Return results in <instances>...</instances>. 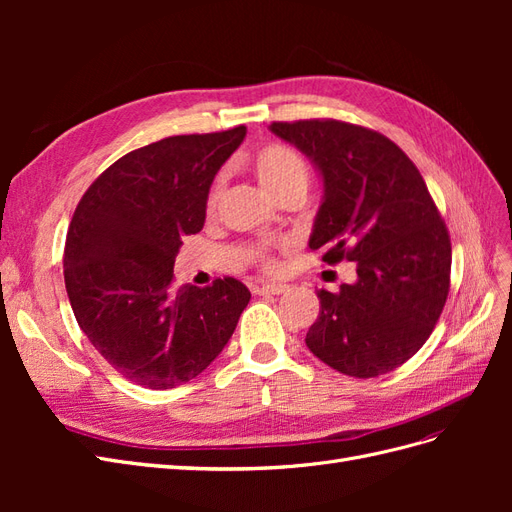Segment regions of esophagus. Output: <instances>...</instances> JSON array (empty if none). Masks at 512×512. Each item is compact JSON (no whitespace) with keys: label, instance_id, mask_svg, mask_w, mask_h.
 I'll list each match as a JSON object with an SVG mask.
<instances>
[{"label":"esophagus","instance_id":"obj_1","mask_svg":"<svg viewBox=\"0 0 512 512\" xmlns=\"http://www.w3.org/2000/svg\"><path fill=\"white\" fill-rule=\"evenodd\" d=\"M290 286L288 284H280V282H273V284H260L254 288V292L258 294H284L288 292Z\"/></svg>","mask_w":512,"mask_h":512}]
</instances>
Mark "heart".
<instances>
[{
	"label": "heart",
	"instance_id": "1",
	"mask_svg": "<svg viewBox=\"0 0 512 512\" xmlns=\"http://www.w3.org/2000/svg\"><path fill=\"white\" fill-rule=\"evenodd\" d=\"M254 173L262 188H265L273 198H280L292 190H307V183H309L307 162L299 156L297 151L280 143H269L256 153ZM220 192H222V179H215L207 196L209 211L218 207ZM252 258L260 267L275 269V258L271 256L267 245H254Z\"/></svg>",
	"mask_w": 512,
	"mask_h": 512
}]
</instances>
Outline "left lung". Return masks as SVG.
<instances>
[{
	"mask_svg": "<svg viewBox=\"0 0 512 512\" xmlns=\"http://www.w3.org/2000/svg\"><path fill=\"white\" fill-rule=\"evenodd\" d=\"M324 183L309 250L354 262L356 282L318 290L305 344L339 374L376 378L423 348L451 288V237L414 162L391 138L337 119L273 121Z\"/></svg>",
	"mask_w": 512,
	"mask_h": 512,
	"instance_id": "1",
	"label": "left lung"
}]
</instances>
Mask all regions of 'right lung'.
<instances>
[{"instance_id":"1","label":"right lung","mask_w":512,"mask_h":512,"mask_svg":"<svg viewBox=\"0 0 512 512\" xmlns=\"http://www.w3.org/2000/svg\"><path fill=\"white\" fill-rule=\"evenodd\" d=\"M245 126L168 136L108 166L76 205L64 280L81 331L123 378L164 391L211 365L250 290L235 277L173 282L181 239L203 230L207 196Z\"/></svg>"}]
</instances>
